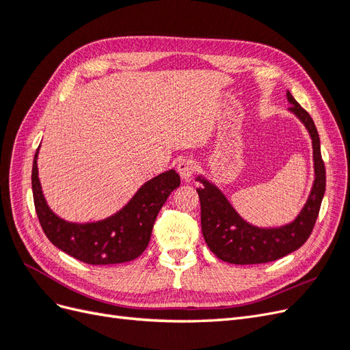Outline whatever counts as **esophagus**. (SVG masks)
<instances>
[{
  "instance_id": "1",
  "label": "esophagus",
  "mask_w": 350,
  "mask_h": 350,
  "mask_svg": "<svg viewBox=\"0 0 350 350\" xmlns=\"http://www.w3.org/2000/svg\"><path fill=\"white\" fill-rule=\"evenodd\" d=\"M176 167H178L179 175H181L184 181H189V179L193 178L194 172L197 171V163H196L194 159L187 157V159H183V161L178 163Z\"/></svg>"
}]
</instances>
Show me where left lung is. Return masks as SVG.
<instances>
[{"mask_svg":"<svg viewBox=\"0 0 350 350\" xmlns=\"http://www.w3.org/2000/svg\"><path fill=\"white\" fill-rule=\"evenodd\" d=\"M286 96L292 103L289 111L304 122L312 140L315 179L311 194L292 224L262 229L247 224L215 184L198 176L197 181L201 184L197 188L201 204V230L207 247L221 261L261 264L279 260L304 245L319 217L325 191V166L321 157L319 131L310 113L292 94L288 92Z\"/></svg>","mask_w":350,"mask_h":350,"instance_id":"1","label":"left lung"}]
</instances>
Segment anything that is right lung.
<instances>
[{"label": "right lung", "instance_id": "1", "mask_svg": "<svg viewBox=\"0 0 350 350\" xmlns=\"http://www.w3.org/2000/svg\"><path fill=\"white\" fill-rule=\"evenodd\" d=\"M38 152L31 167V189L39 224L57 248L94 266L131 261L143 254L159 210L181 184L179 175L171 169L147 181L118 213L92 224H71L46 204L38 176Z\"/></svg>", "mask_w": 350, "mask_h": 350}]
</instances>
